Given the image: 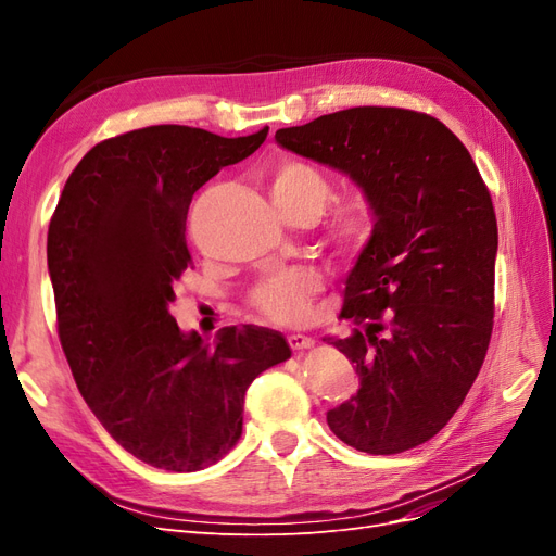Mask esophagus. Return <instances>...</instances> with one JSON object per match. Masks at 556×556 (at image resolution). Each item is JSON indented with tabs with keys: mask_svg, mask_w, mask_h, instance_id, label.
Wrapping results in <instances>:
<instances>
[{
	"mask_svg": "<svg viewBox=\"0 0 556 556\" xmlns=\"http://www.w3.org/2000/svg\"><path fill=\"white\" fill-rule=\"evenodd\" d=\"M288 343L292 350H308L315 345V341L311 339V336H304V333H292L288 336Z\"/></svg>",
	"mask_w": 556,
	"mask_h": 556,
	"instance_id": "34e87169",
	"label": "esophagus"
}]
</instances>
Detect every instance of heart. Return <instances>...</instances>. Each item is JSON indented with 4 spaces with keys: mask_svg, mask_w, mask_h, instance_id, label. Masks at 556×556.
Wrapping results in <instances>:
<instances>
[{
    "mask_svg": "<svg viewBox=\"0 0 556 556\" xmlns=\"http://www.w3.org/2000/svg\"><path fill=\"white\" fill-rule=\"evenodd\" d=\"M271 197L285 215L299 211L319 213L329 197V182L308 162L285 160L274 169ZM371 204L359 192L345 194L341 201H336L331 211V227L336 237L345 243L364 239L371 229ZM319 288H323V278L313 268H292V271L264 280L252 301L276 323L294 325L306 317L311 299Z\"/></svg>",
    "mask_w": 556,
    "mask_h": 556,
    "instance_id": "obj_1",
    "label": "heart"
}]
</instances>
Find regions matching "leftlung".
<instances>
[{"mask_svg":"<svg viewBox=\"0 0 556 556\" xmlns=\"http://www.w3.org/2000/svg\"><path fill=\"white\" fill-rule=\"evenodd\" d=\"M290 153L345 174L368 199L374 231L345 280L359 390L327 413L343 443L396 454L457 413L486 355L498 229L464 143L435 117L357 106L276 131Z\"/></svg>","mask_w":556,"mask_h":556,"instance_id":"left-lung-1","label":"left lung"}]
</instances>
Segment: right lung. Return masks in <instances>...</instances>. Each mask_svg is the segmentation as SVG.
Segmentation results:
<instances>
[{
    "label": "right lung",
    "instance_id": "1",
    "mask_svg": "<svg viewBox=\"0 0 556 556\" xmlns=\"http://www.w3.org/2000/svg\"><path fill=\"white\" fill-rule=\"evenodd\" d=\"M153 125L97 143L48 227L60 343L94 417L134 457L192 473L237 445L250 382L292 352L282 333L225 327L208 343L172 315L190 264L194 192L264 143Z\"/></svg>",
    "mask_w": 556,
    "mask_h": 556
}]
</instances>
